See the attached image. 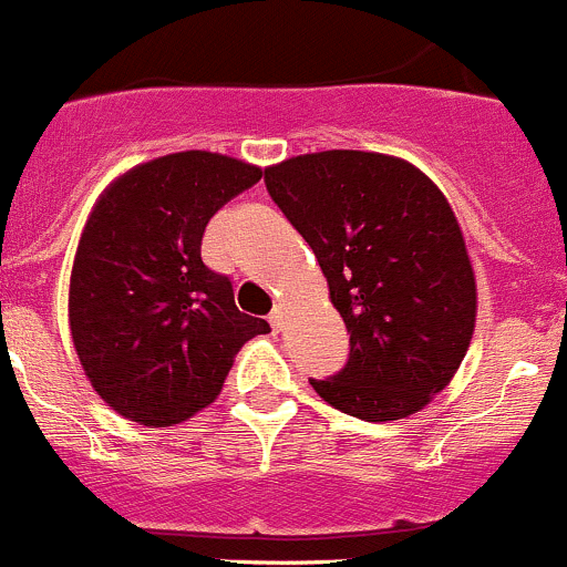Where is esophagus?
<instances>
[{"label":"esophagus","mask_w":567,"mask_h":567,"mask_svg":"<svg viewBox=\"0 0 567 567\" xmlns=\"http://www.w3.org/2000/svg\"><path fill=\"white\" fill-rule=\"evenodd\" d=\"M284 317H286V306H284V302H278V306L270 311V324H272V328L281 330L284 328Z\"/></svg>","instance_id":"obj_1"}]
</instances>
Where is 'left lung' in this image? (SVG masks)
Returning a JSON list of instances; mask_svg holds the SVG:
<instances>
[{
	"instance_id": "1",
	"label": "left lung",
	"mask_w": 567,
	"mask_h": 567,
	"mask_svg": "<svg viewBox=\"0 0 567 567\" xmlns=\"http://www.w3.org/2000/svg\"><path fill=\"white\" fill-rule=\"evenodd\" d=\"M350 333V361L311 380L328 405L396 422L450 385L476 322V278L439 184L400 156L317 151L265 171Z\"/></svg>"
}]
</instances>
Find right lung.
<instances>
[{"instance_id": "1", "label": "right lung", "mask_w": 567, "mask_h": 567, "mask_svg": "<svg viewBox=\"0 0 567 567\" xmlns=\"http://www.w3.org/2000/svg\"><path fill=\"white\" fill-rule=\"evenodd\" d=\"M261 167L212 151L134 165L95 200L71 267L69 324L95 394L128 422L173 427L212 405L245 341L231 281L200 259L206 223Z\"/></svg>"}]
</instances>
